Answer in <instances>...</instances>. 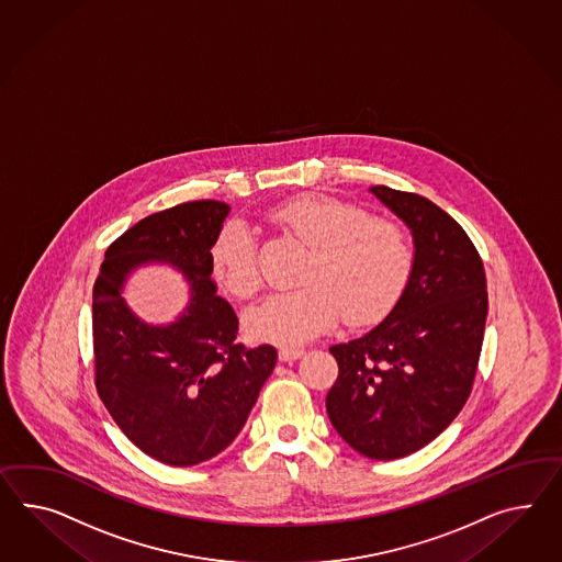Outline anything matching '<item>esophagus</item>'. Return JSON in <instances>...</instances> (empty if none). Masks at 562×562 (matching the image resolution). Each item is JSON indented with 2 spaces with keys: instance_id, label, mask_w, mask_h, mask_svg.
Listing matches in <instances>:
<instances>
[{
  "instance_id": "obj_1",
  "label": "esophagus",
  "mask_w": 562,
  "mask_h": 562,
  "mask_svg": "<svg viewBox=\"0 0 562 562\" xmlns=\"http://www.w3.org/2000/svg\"><path fill=\"white\" fill-rule=\"evenodd\" d=\"M303 350L302 348H281L279 350V360H283V362H293V360L302 359Z\"/></svg>"
}]
</instances>
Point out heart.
Wrapping results in <instances>:
<instances>
[{"label":"heart","instance_id":"b5f03b06","mask_svg":"<svg viewBox=\"0 0 562 562\" xmlns=\"http://www.w3.org/2000/svg\"><path fill=\"white\" fill-rule=\"evenodd\" d=\"M269 220L310 246V255L300 277L305 285L271 293L248 312L252 338L295 348L328 330L338 314L364 326L400 302L414 269V245L397 222L326 195L291 198L274 205ZM212 271L236 297L257 293V243L243 222L217 234Z\"/></svg>","mask_w":562,"mask_h":562}]
</instances>
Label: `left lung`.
Returning <instances> with one entry per match:
<instances>
[{
    "label": "left lung",
    "mask_w": 562,
    "mask_h": 562,
    "mask_svg": "<svg viewBox=\"0 0 562 562\" xmlns=\"http://www.w3.org/2000/svg\"><path fill=\"white\" fill-rule=\"evenodd\" d=\"M371 193L414 236V269L400 302L364 336L331 346L338 379L331 426L360 454L402 459L430 445L469 400L487 319V281L454 217L407 191Z\"/></svg>",
    "instance_id": "left-lung-1"
}]
</instances>
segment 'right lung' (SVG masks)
I'll return each mask as SVG.
<instances>
[{
  "mask_svg": "<svg viewBox=\"0 0 562 562\" xmlns=\"http://www.w3.org/2000/svg\"><path fill=\"white\" fill-rule=\"evenodd\" d=\"M231 205L188 202L140 220L105 250L93 285L95 387L120 430L157 461L193 467L220 454L245 426L273 373V346L236 342L238 317L216 295L212 246ZM148 261L171 263L192 291L171 325H146L121 288Z\"/></svg>",
  "mask_w": 562,
  "mask_h": 562,
  "instance_id": "1",
  "label": "right lung"
}]
</instances>
